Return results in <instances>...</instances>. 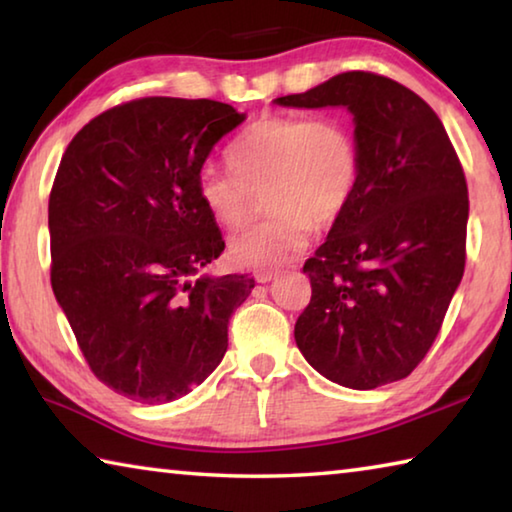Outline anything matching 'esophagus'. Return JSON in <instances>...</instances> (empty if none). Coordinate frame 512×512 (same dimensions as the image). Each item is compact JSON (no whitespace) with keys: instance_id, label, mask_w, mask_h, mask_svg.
<instances>
[{"instance_id":"esophagus-1","label":"esophagus","mask_w":512,"mask_h":512,"mask_svg":"<svg viewBox=\"0 0 512 512\" xmlns=\"http://www.w3.org/2000/svg\"><path fill=\"white\" fill-rule=\"evenodd\" d=\"M275 277H277V271H268V268H259V271H255V280L262 284L275 280Z\"/></svg>"}]
</instances>
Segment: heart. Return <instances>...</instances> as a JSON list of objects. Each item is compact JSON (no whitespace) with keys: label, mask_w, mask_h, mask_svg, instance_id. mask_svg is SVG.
Listing matches in <instances>:
<instances>
[{"label":"heart","mask_w":512,"mask_h":512,"mask_svg":"<svg viewBox=\"0 0 512 512\" xmlns=\"http://www.w3.org/2000/svg\"><path fill=\"white\" fill-rule=\"evenodd\" d=\"M228 164L232 173L210 164L198 171L196 198L216 223L239 230L266 189L273 214L230 244L235 262L253 268L287 264L311 230L332 228L348 212L361 183L359 137L339 115L257 119L232 142Z\"/></svg>","instance_id":"obj_1"}]
</instances>
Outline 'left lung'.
<instances>
[{
    "label": "left lung",
    "instance_id": "obj_1",
    "mask_svg": "<svg viewBox=\"0 0 512 512\" xmlns=\"http://www.w3.org/2000/svg\"><path fill=\"white\" fill-rule=\"evenodd\" d=\"M280 106H345L361 183L302 271L311 300L296 343L336 384L370 391L409 377L443 327L465 271L467 183L443 121L388 76L343 72Z\"/></svg>",
    "mask_w": 512,
    "mask_h": 512
}]
</instances>
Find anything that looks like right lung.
Here are the masks:
<instances>
[{"mask_svg":"<svg viewBox=\"0 0 512 512\" xmlns=\"http://www.w3.org/2000/svg\"><path fill=\"white\" fill-rule=\"evenodd\" d=\"M244 119L212 99H133L85 124L60 160L51 289L94 377L128 400L164 404L205 381L255 287L201 275L225 241L196 176Z\"/></svg>","mask_w":512,"mask_h":512,"instance_id":"right-lung-1","label":"right lung"}]
</instances>
